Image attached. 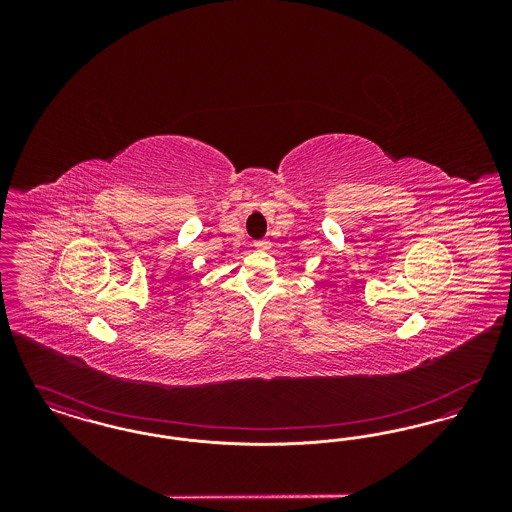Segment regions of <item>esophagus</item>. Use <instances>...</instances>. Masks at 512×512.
<instances>
[{"mask_svg": "<svg viewBox=\"0 0 512 512\" xmlns=\"http://www.w3.org/2000/svg\"><path fill=\"white\" fill-rule=\"evenodd\" d=\"M253 247L259 249V251H267V249H270V242H268V240H257V242L253 244Z\"/></svg>", "mask_w": 512, "mask_h": 512, "instance_id": "esophagus-1", "label": "esophagus"}]
</instances>
